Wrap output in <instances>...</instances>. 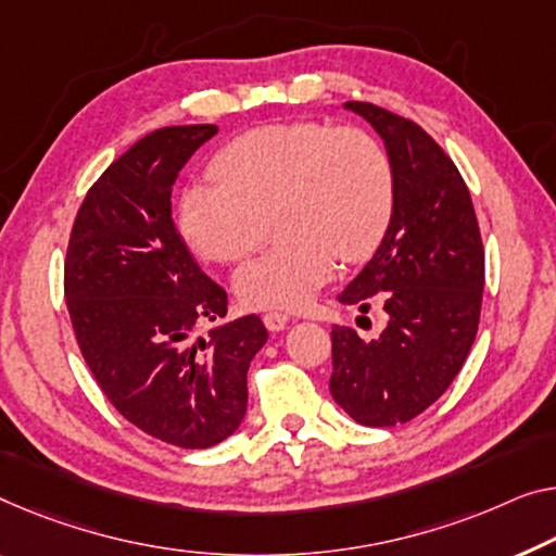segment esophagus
<instances>
[{
  "instance_id": "1",
  "label": "esophagus",
  "mask_w": 556,
  "mask_h": 556,
  "mask_svg": "<svg viewBox=\"0 0 556 556\" xmlns=\"http://www.w3.org/2000/svg\"><path fill=\"white\" fill-rule=\"evenodd\" d=\"M287 325H289L287 314H281V312H267V314H264V327H267L269 331H281Z\"/></svg>"
}]
</instances>
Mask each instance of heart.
I'll return each mask as SVG.
<instances>
[{
    "label": "heart",
    "mask_w": 556,
    "mask_h": 556,
    "mask_svg": "<svg viewBox=\"0 0 556 556\" xmlns=\"http://www.w3.org/2000/svg\"><path fill=\"white\" fill-rule=\"evenodd\" d=\"M217 185L187 187L177 225L210 262H239L267 237L277 214L285 242L237 275L254 309H300L334 275L337 260L362 262L382 242L394 210V169L377 137L319 122L244 131L212 162Z\"/></svg>",
    "instance_id": "obj_1"
}]
</instances>
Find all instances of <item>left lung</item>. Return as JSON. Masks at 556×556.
<instances>
[{
	"mask_svg": "<svg viewBox=\"0 0 556 556\" xmlns=\"http://www.w3.org/2000/svg\"><path fill=\"white\" fill-rule=\"evenodd\" d=\"M367 119L392 160L394 210L382 242L342 304L387 325L375 339L331 329L329 392L364 427L404 425L434 404L475 344L484 292V250L459 169L419 124L369 102H344Z\"/></svg>",
	"mask_w": 556,
	"mask_h": 556,
	"instance_id": "obj_1",
	"label": "left lung"
}]
</instances>
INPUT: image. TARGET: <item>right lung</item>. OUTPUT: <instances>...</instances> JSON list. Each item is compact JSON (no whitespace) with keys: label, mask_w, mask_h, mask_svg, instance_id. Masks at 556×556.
<instances>
[{"label":"right lung","mask_w":556,"mask_h":556,"mask_svg":"<svg viewBox=\"0 0 556 556\" xmlns=\"http://www.w3.org/2000/svg\"><path fill=\"white\" fill-rule=\"evenodd\" d=\"M214 124L164 127L131 144L81 202L64 296L81 357L124 419L162 442L206 450L247 414V369L267 342L256 314L212 327L227 292L197 267L172 222V187Z\"/></svg>","instance_id":"obj_1"}]
</instances>
